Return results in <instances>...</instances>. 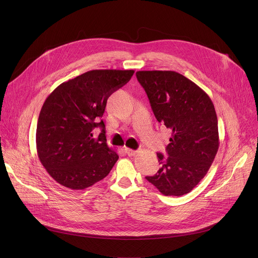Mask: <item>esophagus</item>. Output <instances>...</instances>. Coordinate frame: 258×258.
Wrapping results in <instances>:
<instances>
[{"mask_svg":"<svg viewBox=\"0 0 258 258\" xmlns=\"http://www.w3.org/2000/svg\"><path fill=\"white\" fill-rule=\"evenodd\" d=\"M125 153H126V155L127 156H130V157H133V156H135V155H136L138 152L137 151H134V150H132V148H125Z\"/></svg>","mask_w":258,"mask_h":258,"instance_id":"34e87169","label":"esophagus"}]
</instances>
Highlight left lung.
I'll return each instance as SVG.
<instances>
[{"instance_id":"1","label":"left lung","mask_w":258,"mask_h":258,"mask_svg":"<svg viewBox=\"0 0 258 258\" xmlns=\"http://www.w3.org/2000/svg\"><path fill=\"white\" fill-rule=\"evenodd\" d=\"M159 122L171 130L167 157L158 153L161 168L145 177L164 196L190 192L205 177L219 150L214 105L205 91L174 71H138Z\"/></svg>"}]
</instances>
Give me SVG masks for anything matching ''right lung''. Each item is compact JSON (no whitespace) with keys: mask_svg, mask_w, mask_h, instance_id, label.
<instances>
[{"mask_svg":"<svg viewBox=\"0 0 258 258\" xmlns=\"http://www.w3.org/2000/svg\"><path fill=\"white\" fill-rule=\"evenodd\" d=\"M134 70H92L59 85L45 100L36 126L40 163L61 186L80 190L104 179L118 154L106 144L100 120L107 98ZM99 126L98 138L92 130Z\"/></svg>","mask_w":258,"mask_h":258,"instance_id":"obj_1","label":"right lung"}]
</instances>
